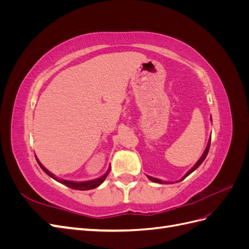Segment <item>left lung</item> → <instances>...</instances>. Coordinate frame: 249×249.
Segmentation results:
<instances>
[{
	"instance_id": "left-lung-1",
	"label": "left lung",
	"mask_w": 249,
	"mask_h": 249,
	"mask_svg": "<svg viewBox=\"0 0 249 249\" xmlns=\"http://www.w3.org/2000/svg\"><path fill=\"white\" fill-rule=\"evenodd\" d=\"M210 144H211V139L209 140V143H208V145H207V148H206V150H205V152H203V154H202V156L200 157V159L197 161V163L196 164H195L194 165V166L189 170V171H188L187 173H186V175L182 178H180V180H183L184 178H186L188 176H189L190 175V173H192L195 169H196L198 166H199V165L203 162V161H205V159H206V157H207V155H208V153H209V148H210ZM147 178L150 179V180H152V182H155V183H159V184H163V183H166V182H164V180H161V179H159V178H152V177H149V176H147Z\"/></svg>"
}]
</instances>
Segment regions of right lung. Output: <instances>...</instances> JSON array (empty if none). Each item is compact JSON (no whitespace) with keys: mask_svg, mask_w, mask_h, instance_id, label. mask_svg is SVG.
<instances>
[{"mask_svg":"<svg viewBox=\"0 0 249 249\" xmlns=\"http://www.w3.org/2000/svg\"><path fill=\"white\" fill-rule=\"evenodd\" d=\"M36 160H37V162H38L40 168H41L44 172H46L48 176H50L52 178L56 179L57 182L61 183V184L67 186L69 188H71V189H74V190H90V189H94V188L99 187V186L104 182V180L106 179L109 171L111 170V168H109V169L107 170V172L105 173V175H104L103 177H101V178H96V179L87 180V182H72V180H67V179H62V178H56L54 175H53L52 172H50L48 169H46V168L43 167V165L38 161V159H36Z\"/></svg>","mask_w":249,"mask_h":249,"instance_id":"right-lung-1","label":"right lung"}]
</instances>
